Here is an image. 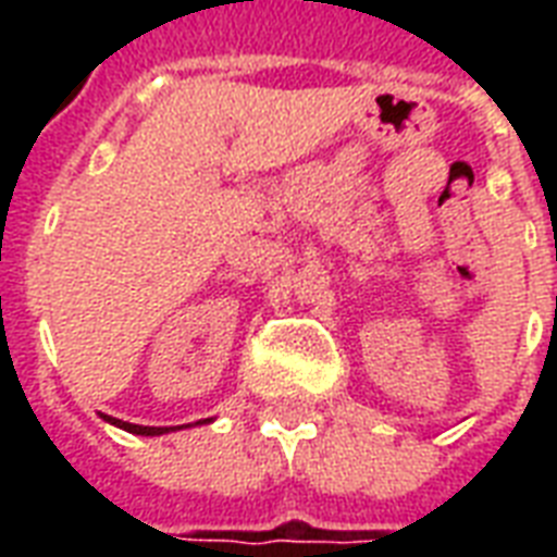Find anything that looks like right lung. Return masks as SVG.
Returning <instances> with one entry per match:
<instances>
[{
    "label": "right lung",
    "mask_w": 557,
    "mask_h": 557,
    "mask_svg": "<svg viewBox=\"0 0 557 557\" xmlns=\"http://www.w3.org/2000/svg\"><path fill=\"white\" fill-rule=\"evenodd\" d=\"M107 422L117 424V428H124L129 433H138V436H159V433L176 431V428H185V424H176V428H147V424H133V422H121V419H112V416H103ZM201 422H210V419H201Z\"/></svg>",
    "instance_id": "right-lung-1"
}]
</instances>
